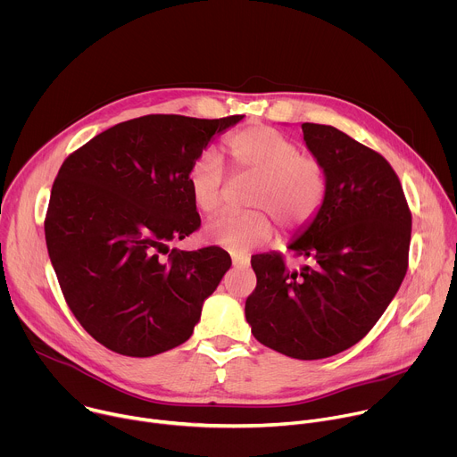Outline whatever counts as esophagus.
I'll return each instance as SVG.
<instances>
[{"mask_svg":"<svg viewBox=\"0 0 457 457\" xmlns=\"http://www.w3.org/2000/svg\"><path fill=\"white\" fill-rule=\"evenodd\" d=\"M231 262L235 268H247L249 266V258L247 256H240V254H233Z\"/></svg>","mask_w":457,"mask_h":457,"instance_id":"obj_1","label":"esophagus"}]
</instances>
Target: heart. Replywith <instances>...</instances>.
I'll return each instance as SVG.
<instances>
[{
  "mask_svg": "<svg viewBox=\"0 0 457 457\" xmlns=\"http://www.w3.org/2000/svg\"><path fill=\"white\" fill-rule=\"evenodd\" d=\"M226 150L238 173L258 177L249 203L260 210L212 219L204 228L212 244L233 253L264 245L273 235L265 211L286 233L300 231L318 217L328 199V171L318 157L302 152L295 139L273 126L251 124L226 139ZM187 186L199 212L212 215L222 206L226 175L217 154L204 152L193 161Z\"/></svg>",
  "mask_w": 457,
  "mask_h": 457,
  "instance_id": "b5f03b06",
  "label": "heart"
}]
</instances>
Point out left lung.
<instances>
[{
    "label": "left lung",
    "instance_id": "left-lung-1",
    "mask_svg": "<svg viewBox=\"0 0 457 457\" xmlns=\"http://www.w3.org/2000/svg\"><path fill=\"white\" fill-rule=\"evenodd\" d=\"M303 141L328 171V199L284 256L251 258L256 287L245 300L253 337L298 360L335 356L358 344L398 293L407 268L412 213L383 155L335 126L302 124Z\"/></svg>",
    "mask_w": 457,
    "mask_h": 457
}]
</instances>
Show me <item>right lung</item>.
<instances>
[{"label": "right lung", "mask_w": 457, "mask_h": 457, "mask_svg": "<svg viewBox=\"0 0 457 457\" xmlns=\"http://www.w3.org/2000/svg\"><path fill=\"white\" fill-rule=\"evenodd\" d=\"M242 117L129 119L61 164L45 217L48 256L71 311L106 349L146 358L191 337L231 258L217 245L168 244L201 228L189 168Z\"/></svg>", "instance_id": "1"}]
</instances>
